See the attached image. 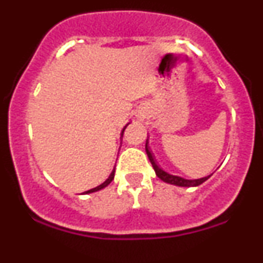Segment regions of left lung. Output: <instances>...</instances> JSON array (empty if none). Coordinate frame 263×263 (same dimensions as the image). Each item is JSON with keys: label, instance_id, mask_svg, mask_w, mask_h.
<instances>
[{"label": "left lung", "instance_id": "left-lung-1", "mask_svg": "<svg viewBox=\"0 0 263 263\" xmlns=\"http://www.w3.org/2000/svg\"><path fill=\"white\" fill-rule=\"evenodd\" d=\"M146 153H147V156H148V159H149L151 164H152L153 170H155V172H156V176L158 177L161 180H163V182L172 184V185L188 186V188L189 186H198V185H200V184H203L205 180H208L211 176H213V173H211V174H209V176L199 178V179H185V178H182L179 176H173V174H170L168 172L163 171L162 168L157 164L155 158H153L152 153H151V151L148 148V138H147V141H146Z\"/></svg>", "mask_w": 263, "mask_h": 263}]
</instances>
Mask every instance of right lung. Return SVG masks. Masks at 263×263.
Instances as JSON below:
<instances>
[{"label": "right lung", "instance_id": "obj_1", "mask_svg": "<svg viewBox=\"0 0 263 263\" xmlns=\"http://www.w3.org/2000/svg\"><path fill=\"white\" fill-rule=\"evenodd\" d=\"M129 125V122L127 123V125L125 126V127H123V129H122V132H121V137L123 136V131H125V128L127 127V126ZM114 177H115V170L111 172V174L110 176H108V178L106 180H105L104 183L102 184H100V185H98V186H95V188H92V189H90V190H86V192H84V194H90V193H93V192H99V190H101V189H104V188H106V186L108 185V184H110L111 182H112V179H114Z\"/></svg>", "mask_w": 263, "mask_h": 263}]
</instances>
